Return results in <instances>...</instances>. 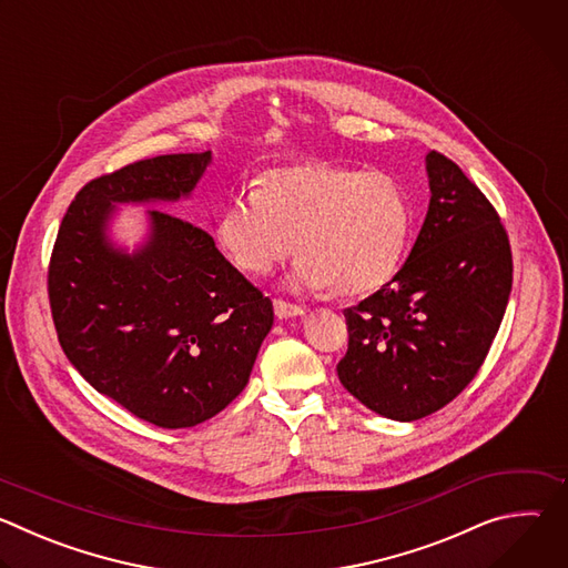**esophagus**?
<instances>
[{"mask_svg": "<svg viewBox=\"0 0 568 568\" xmlns=\"http://www.w3.org/2000/svg\"><path fill=\"white\" fill-rule=\"evenodd\" d=\"M274 312L278 318H290V316H301L305 314V310L296 303H290L285 298H274Z\"/></svg>", "mask_w": 568, "mask_h": 568, "instance_id": "obj_1", "label": "esophagus"}]
</instances>
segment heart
I'll use <instances>...</instances> for the list:
<instances>
[{"label":"heart","instance_id":"heart-1","mask_svg":"<svg viewBox=\"0 0 568 568\" xmlns=\"http://www.w3.org/2000/svg\"><path fill=\"white\" fill-rule=\"evenodd\" d=\"M409 233L412 202L395 175L331 161L265 171L258 191L235 193L217 220L220 247L242 272L263 276L296 252L294 285L339 296L384 285Z\"/></svg>","mask_w":568,"mask_h":568}]
</instances>
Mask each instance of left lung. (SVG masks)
<instances>
[{
  "mask_svg": "<svg viewBox=\"0 0 568 568\" xmlns=\"http://www.w3.org/2000/svg\"><path fill=\"white\" fill-rule=\"evenodd\" d=\"M429 211L412 256L375 294L344 310L339 382L390 420L449 404L490 353L513 287V252L493 202L429 150Z\"/></svg>",
  "mask_w": 568,
  "mask_h": 568,
  "instance_id": "left-lung-1",
  "label": "left lung"
}]
</instances>
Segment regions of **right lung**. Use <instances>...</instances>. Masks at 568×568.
<instances>
[{"label":"right lung","instance_id":"1","mask_svg":"<svg viewBox=\"0 0 568 568\" xmlns=\"http://www.w3.org/2000/svg\"><path fill=\"white\" fill-rule=\"evenodd\" d=\"M209 161V150L159 154L88 182L60 222L47 272L69 362L164 429L195 427L240 395L274 323L272 301L189 220L150 211L152 240L132 258L108 247L103 224L112 202L189 195Z\"/></svg>","mask_w":568,"mask_h":568}]
</instances>
